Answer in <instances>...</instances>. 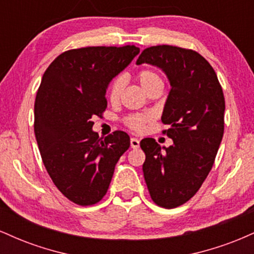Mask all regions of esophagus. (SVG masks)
Instances as JSON below:
<instances>
[{
  "label": "esophagus",
  "instance_id": "esophagus-1",
  "mask_svg": "<svg viewBox=\"0 0 254 254\" xmlns=\"http://www.w3.org/2000/svg\"><path fill=\"white\" fill-rule=\"evenodd\" d=\"M130 145H131V148H133V149H137V148L139 147V139L132 137V138L130 139Z\"/></svg>",
  "mask_w": 254,
  "mask_h": 254
}]
</instances>
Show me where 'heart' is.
<instances>
[{
    "mask_svg": "<svg viewBox=\"0 0 254 254\" xmlns=\"http://www.w3.org/2000/svg\"><path fill=\"white\" fill-rule=\"evenodd\" d=\"M137 80H138L139 84L142 86L145 92H148L151 87L156 86V84L162 83L161 77L159 76V74L150 69H143L137 74ZM125 86L124 78L123 77H117L112 81L110 84L109 88V100L111 103L116 104L119 101L122 92ZM153 119V115L151 113H142V115H130L124 119V123L127 127H130L131 130L135 131H142L144 129L145 124L148 122H150Z\"/></svg>",
    "mask_w": 254,
    "mask_h": 254,
    "instance_id": "heart-1",
    "label": "heart"
}]
</instances>
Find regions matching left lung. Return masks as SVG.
Masks as SVG:
<instances>
[{
	"instance_id": "left-lung-1",
	"label": "left lung",
	"mask_w": 254,
	"mask_h": 254,
	"mask_svg": "<svg viewBox=\"0 0 254 254\" xmlns=\"http://www.w3.org/2000/svg\"><path fill=\"white\" fill-rule=\"evenodd\" d=\"M148 63L171 83L161 121L173 139L168 148L141 141L143 174L151 199L166 209L188 202L208 177L224 130V97L212 66L193 50L171 45L145 49L136 64Z\"/></svg>"
}]
</instances>
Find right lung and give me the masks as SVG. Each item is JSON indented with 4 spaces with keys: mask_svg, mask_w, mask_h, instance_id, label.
Returning a JSON list of instances; mask_svg holds the SVG:
<instances>
[{
    "mask_svg": "<svg viewBox=\"0 0 254 254\" xmlns=\"http://www.w3.org/2000/svg\"><path fill=\"white\" fill-rule=\"evenodd\" d=\"M139 54L135 45L88 46L63 52L44 72L34 103V133L56 188L78 205L100 202L130 137H99L92 117L106 110L113 77Z\"/></svg>",
    "mask_w": 254,
    "mask_h": 254,
    "instance_id": "right-lung-1",
    "label": "right lung"
}]
</instances>
